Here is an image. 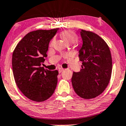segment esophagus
Wrapping results in <instances>:
<instances>
[{
  "label": "esophagus",
  "mask_w": 126,
  "mask_h": 126,
  "mask_svg": "<svg viewBox=\"0 0 126 126\" xmlns=\"http://www.w3.org/2000/svg\"><path fill=\"white\" fill-rule=\"evenodd\" d=\"M63 70H64V68H59V70H58V71H59V73H62V72L63 71Z\"/></svg>",
  "instance_id": "esophagus-1"
}]
</instances>
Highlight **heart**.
I'll return each mask as SVG.
<instances>
[{
    "mask_svg": "<svg viewBox=\"0 0 126 126\" xmlns=\"http://www.w3.org/2000/svg\"><path fill=\"white\" fill-rule=\"evenodd\" d=\"M60 37L63 39L67 44L74 43L77 41V37L73 32L69 31H64L60 33ZM54 40H52L50 43V46H52L53 44Z\"/></svg>",
    "mask_w": 126,
    "mask_h": 126,
    "instance_id": "heart-1",
    "label": "heart"
}]
</instances>
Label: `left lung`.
Instances as JSON below:
<instances>
[{
    "mask_svg": "<svg viewBox=\"0 0 126 126\" xmlns=\"http://www.w3.org/2000/svg\"><path fill=\"white\" fill-rule=\"evenodd\" d=\"M83 44L79 51L82 62L79 72H74L71 82L79 96L91 99L99 95L111 77L112 61L109 47L103 38L90 31L81 30Z\"/></svg>",
    "mask_w": 126,
    "mask_h": 126,
    "instance_id": "8db88e82",
    "label": "left lung"
}]
</instances>
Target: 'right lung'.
I'll return each mask as SVG.
<instances>
[{"label":"right lung","instance_id":"right-lung-1","mask_svg":"<svg viewBox=\"0 0 126 126\" xmlns=\"http://www.w3.org/2000/svg\"><path fill=\"white\" fill-rule=\"evenodd\" d=\"M58 30H37L28 33L13 53L12 67L16 84L27 98L34 101H46L56 89L58 71L44 69L41 65L47 56L49 42Z\"/></svg>","mask_w":126,"mask_h":126}]
</instances>
